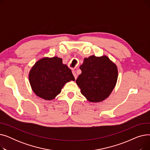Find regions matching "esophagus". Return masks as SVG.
Instances as JSON below:
<instances>
[{"mask_svg": "<svg viewBox=\"0 0 150 150\" xmlns=\"http://www.w3.org/2000/svg\"><path fill=\"white\" fill-rule=\"evenodd\" d=\"M72 73H73V75H74V76L75 78V79H76V78H77V75H76V72H75V71L73 70V71H72Z\"/></svg>", "mask_w": 150, "mask_h": 150, "instance_id": "obj_1", "label": "esophagus"}]
</instances>
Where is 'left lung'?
<instances>
[{
  "mask_svg": "<svg viewBox=\"0 0 150 150\" xmlns=\"http://www.w3.org/2000/svg\"><path fill=\"white\" fill-rule=\"evenodd\" d=\"M80 69L82 72L76 83L88 101L100 102L109 96L117 83L118 70L108 57L86 58Z\"/></svg>",
  "mask_w": 150,
  "mask_h": 150,
  "instance_id": "8db88e82",
  "label": "left lung"
}]
</instances>
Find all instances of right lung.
<instances>
[{
  "instance_id": "right-lung-1",
  "label": "right lung",
  "mask_w": 150,
  "mask_h": 150,
  "mask_svg": "<svg viewBox=\"0 0 150 150\" xmlns=\"http://www.w3.org/2000/svg\"><path fill=\"white\" fill-rule=\"evenodd\" d=\"M71 80L75 81L72 71L57 57L39 59L29 73L33 91L37 96L47 100L54 99L64 84Z\"/></svg>"
}]
</instances>
